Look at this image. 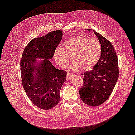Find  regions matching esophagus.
Masks as SVG:
<instances>
[{
    "instance_id": "34e87169",
    "label": "esophagus",
    "mask_w": 135,
    "mask_h": 135,
    "mask_svg": "<svg viewBox=\"0 0 135 135\" xmlns=\"http://www.w3.org/2000/svg\"><path fill=\"white\" fill-rule=\"evenodd\" d=\"M73 76V74H72L70 73H68L67 74V75H66V78H67L68 79H69L70 77H71V76Z\"/></svg>"
}]
</instances>
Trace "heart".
I'll return each mask as SVG.
<instances>
[{"mask_svg": "<svg viewBox=\"0 0 135 135\" xmlns=\"http://www.w3.org/2000/svg\"><path fill=\"white\" fill-rule=\"evenodd\" d=\"M100 43L95 39L83 36H74L68 39L63 49H56L54 58L58 65L63 69L68 68L72 57L73 63L70 70L77 71L91 70L96 65L101 53Z\"/></svg>", "mask_w": 135, "mask_h": 135, "instance_id": "obj_1", "label": "heart"}]
</instances>
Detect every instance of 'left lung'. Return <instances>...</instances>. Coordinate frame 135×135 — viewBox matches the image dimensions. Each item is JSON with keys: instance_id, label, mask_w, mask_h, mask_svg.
Segmentation results:
<instances>
[{"instance_id": "1", "label": "left lung", "mask_w": 135, "mask_h": 135, "mask_svg": "<svg viewBox=\"0 0 135 135\" xmlns=\"http://www.w3.org/2000/svg\"><path fill=\"white\" fill-rule=\"evenodd\" d=\"M93 31L101 45L100 57L93 70L84 73V84L79 94L85 103L96 107L107 101L112 94L119 72L117 56L113 45L100 34Z\"/></svg>"}]
</instances>
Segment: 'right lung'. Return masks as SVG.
I'll use <instances>...</instances> for the list:
<instances>
[{
  "label": "right lung",
  "mask_w": 135,
  "mask_h": 135,
  "mask_svg": "<svg viewBox=\"0 0 135 135\" xmlns=\"http://www.w3.org/2000/svg\"><path fill=\"white\" fill-rule=\"evenodd\" d=\"M63 35V32L58 30L35 38L22 54V85L31 101L41 109L49 110L58 104L61 88L66 81V72L56 69L50 61Z\"/></svg>",
  "instance_id": "1"
}]
</instances>
